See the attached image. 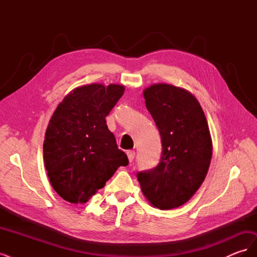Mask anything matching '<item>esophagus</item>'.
Wrapping results in <instances>:
<instances>
[{"label": "esophagus", "instance_id": "34e87169", "mask_svg": "<svg viewBox=\"0 0 257 257\" xmlns=\"http://www.w3.org/2000/svg\"><path fill=\"white\" fill-rule=\"evenodd\" d=\"M126 155H127V158H128L130 163H132V162H133L134 158H135V151H133V150H128V151H126Z\"/></svg>", "mask_w": 257, "mask_h": 257}]
</instances>
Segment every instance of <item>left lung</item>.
<instances>
[{"instance_id": "8db88e82", "label": "left lung", "mask_w": 257, "mask_h": 257, "mask_svg": "<svg viewBox=\"0 0 257 257\" xmlns=\"http://www.w3.org/2000/svg\"><path fill=\"white\" fill-rule=\"evenodd\" d=\"M146 107L161 135L162 154L152 169L137 173L146 198L159 209L185 204L205 180L212 143L205 113L190 92L172 84L144 91Z\"/></svg>"}]
</instances>
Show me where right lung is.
Returning <instances> with one entry per match:
<instances>
[{"label": "right lung", "instance_id": "right-lung-1", "mask_svg": "<svg viewBox=\"0 0 257 257\" xmlns=\"http://www.w3.org/2000/svg\"><path fill=\"white\" fill-rule=\"evenodd\" d=\"M124 93L120 84L76 88L59 104L46 130L45 167L53 190L69 203H87L115 170L126 166L106 116Z\"/></svg>", "mask_w": 257, "mask_h": 257}]
</instances>
